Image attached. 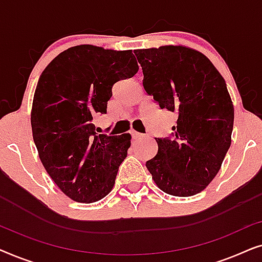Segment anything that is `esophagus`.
Wrapping results in <instances>:
<instances>
[{"label":"esophagus","mask_w":262,"mask_h":262,"mask_svg":"<svg viewBox=\"0 0 262 262\" xmlns=\"http://www.w3.org/2000/svg\"><path fill=\"white\" fill-rule=\"evenodd\" d=\"M131 135H132V138H134V139H142V138H145V135L139 134V132H136V131H132Z\"/></svg>","instance_id":"obj_1"}]
</instances>
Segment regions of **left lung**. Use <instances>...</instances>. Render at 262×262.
Listing matches in <instances>:
<instances>
[{
  "instance_id": "1",
  "label": "left lung",
  "mask_w": 262,
  "mask_h": 262,
  "mask_svg": "<svg viewBox=\"0 0 262 262\" xmlns=\"http://www.w3.org/2000/svg\"><path fill=\"white\" fill-rule=\"evenodd\" d=\"M143 87L160 106L177 114L159 151L145 166L157 187L191 196L213 180L231 144L234 106L227 84L211 60L185 46L136 50Z\"/></svg>"
}]
</instances>
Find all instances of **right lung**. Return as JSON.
Returning a JSON list of instances; mask_svg holds the SVG:
<instances>
[{
	"label": "right lung",
	"mask_w": 262,
	"mask_h": 262,
	"mask_svg": "<svg viewBox=\"0 0 262 262\" xmlns=\"http://www.w3.org/2000/svg\"><path fill=\"white\" fill-rule=\"evenodd\" d=\"M137 71L131 50L77 45L39 77L31 112L34 144L48 174L75 202H98L112 191L131 136L98 135L93 119L107 112L113 84Z\"/></svg>",
	"instance_id": "right-lung-1"
}]
</instances>
